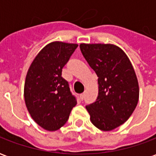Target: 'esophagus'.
<instances>
[{"instance_id": "obj_1", "label": "esophagus", "mask_w": 156, "mask_h": 156, "mask_svg": "<svg viewBox=\"0 0 156 156\" xmlns=\"http://www.w3.org/2000/svg\"><path fill=\"white\" fill-rule=\"evenodd\" d=\"M84 96H85V94H83H83H80V98H81L82 100H83V99L84 98Z\"/></svg>"}]
</instances>
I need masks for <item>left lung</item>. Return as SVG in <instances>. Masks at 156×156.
<instances>
[{"label": "left lung", "instance_id": "1", "mask_svg": "<svg viewBox=\"0 0 156 156\" xmlns=\"http://www.w3.org/2000/svg\"><path fill=\"white\" fill-rule=\"evenodd\" d=\"M83 57L98 76V95L87 105L93 124L110 131L128 120L139 101V83L124 51L113 44H80Z\"/></svg>", "mask_w": 156, "mask_h": 156}]
</instances>
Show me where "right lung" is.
<instances>
[{
    "mask_svg": "<svg viewBox=\"0 0 156 156\" xmlns=\"http://www.w3.org/2000/svg\"><path fill=\"white\" fill-rule=\"evenodd\" d=\"M78 46L62 41L49 43L39 51L27 71L26 106L33 120L46 130H58L63 126L77 105L62 70Z\"/></svg>",
    "mask_w": 156,
    "mask_h": 156,
    "instance_id": "obj_1",
    "label": "right lung"
}]
</instances>
